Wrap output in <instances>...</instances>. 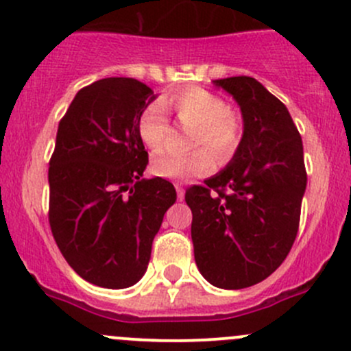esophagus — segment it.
<instances>
[{
	"instance_id": "34e87169",
	"label": "esophagus",
	"mask_w": 351,
	"mask_h": 351,
	"mask_svg": "<svg viewBox=\"0 0 351 351\" xmlns=\"http://www.w3.org/2000/svg\"><path fill=\"white\" fill-rule=\"evenodd\" d=\"M175 189H176V197H178V200L182 202L183 198H185V190H183L182 183H175Z\"/></svg>"
}]
</instances>
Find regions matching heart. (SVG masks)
Here are the masks:
<instances>
[{
	"label": "heart",
	"mask_w": 351,
	"mask_h": 351,
	"mask_svg": "<svg viewBox=\"0 0 351 351\" xmlns=\"http://www.w3.org/2000/svg\"><path fill=\"white\" fill-rule=\"evenodd\" d=\"M165 110L175 112L180 125L192 130L189 146L197 147L183 156L158 154L151 161V171L168 180H189L207 175L215 161L226 165L232 159L243 139L239 117L228 108L222 97L204 90L189 88L185 91L162 98L159 104H151L141 112L137 132L151 153H159L171 136V125Z\"/></svg>",
	"instance_id": "1"
}]
</instances>
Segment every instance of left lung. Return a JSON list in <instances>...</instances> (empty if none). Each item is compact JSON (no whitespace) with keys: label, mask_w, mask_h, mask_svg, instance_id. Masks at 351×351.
Masks as SVG:
<instances>
[{"label":"left lung","mask_w":351,"mask_h":351,"mask_svg":"<svg viewBox=\"0 0 351 351\" xmlns=\"http://www.w3.org/2000/svg\"><path fill=\"white\" fill-rule=\"evenodd\" d=\"M241 108L243 139L205 186L186 190L195 263L219 289L270 277L295 241L307 185L302 139L289 110L250 76L215 80Z\"/></svg>","instance_id":"left-lung-1"}]
</instances>
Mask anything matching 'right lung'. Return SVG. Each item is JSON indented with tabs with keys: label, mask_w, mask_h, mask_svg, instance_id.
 Here are the masks:
<instances>
[{
	"label": "right lung",
	"mask_w": 351,
	"mask_h": 351,
	"mask_svg": "<svg viewBox=\"0 0 351 351\" xmlns=\"http://www.w3.org/2000/svg\"><path fill=\"white\" fill-rule=\"evenodd\" d=\"M156 98L134 77L80 90L49 162V224L69 267L90 284L125 289L146 274L153 239L175 204L173 183L146 180L139 115Z\"/></svg>",
	"instance_id": "add662e5"
}]
</instances>
